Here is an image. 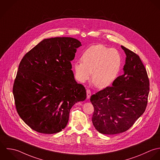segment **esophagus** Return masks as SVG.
I'll return each instance as SVG.
<instances>
[{
	"instance_id": "esophagus-1",
	"label": "esophagus",
	"mask_w": 160,
	"mask_h": 160,
	"mask_svg": "<svg viewBox=\"0 0 160 160\" xmlns=\"http://www.w3.org/2000/svg\"><path fill=\"white\" fill-rule=\"evenodd\" d=\"M86 92H87V99H89L91 96V91L89 89H87L86 90Z\"/></svg>"
}]
</instances>
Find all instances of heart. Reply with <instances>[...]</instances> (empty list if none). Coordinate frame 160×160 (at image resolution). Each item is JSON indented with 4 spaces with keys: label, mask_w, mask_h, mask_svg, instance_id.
<instances>
[{
    "label": "heart",
    "mask_w": 160,
    "mask_h": 160,
    "mask_svg": "<svg viewBox=\"0 0 160 160\" xmlns=\"http://www.w3.org/2000/svg\"><path fill=\"white\" fill-rule=\"evenodd\" d=\"M122 66L120 54L114 49L98 44L90 47L83 53L81 61L73 64L76 79L84 82L91 76L92 82L98 88L110 86L117 78Z\"/></svg>",
    "instance_id": "obj_1"
}]
</instances>
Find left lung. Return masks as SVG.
Listing matches in <instances>:
<instances>
[{
	"mask_svg": "<svg viewBox=\"0 0 160 160\" xmlns=\"http://www.w3.org/2000/svg\"><path fill=\"white\" fill-rule=\"evenodd\" d=\"M126 54L124 74L91 97L92 118L101 133L114 135L128 130L144 113L148 103L150 82L138 55L121 46Z\"/></svg>",
	"mask_w": 160,
	"mask_h": 160,
	"instance_id": "obj_1",
	"label": "left lung"
}]
</instances>
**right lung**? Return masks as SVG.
<instances>
[{
	"label": "right lung",
	"instance_id": "1",
	"mask_svg": "<svg viewBox=\"0 0 160 160\" xmlns=\"http://www.w3.org/2000/svg\"><path fill=\"white\" fill-rule=\"evenodd\" d=\"M81 43L71 37L44 39L21 60L13 94L18 114L32 130L42 133L61 132L76 102L86 99L77 83L71 61Z\"/></svg>",
	"mask_w": 160,
	"mask_h": 160
}]
</instances>
